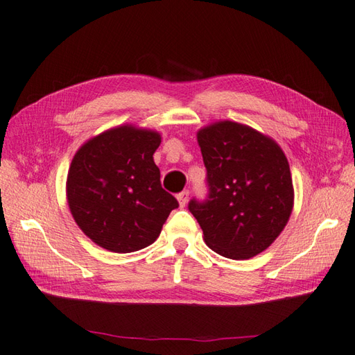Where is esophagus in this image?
I'll use <instances>...</instances> for the list:
<instances>
[{
	"mask_svg": "<svg viewBox=\"0 0 355 355\" xmlns=\"http://www.w3.org/2000/svg\"><path fill=\"white\" fill-rule=\"evenodd\" d=\"M177 200L180 202V207H184L189 201V191H183L177 195Z\"/></svg>",
	"mask_w": 355,
	"mask_h": 355,
	"instance_id": "obj_1",
	"label": "esophagus"
}]
</instances>
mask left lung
Here are the masks:
<instances>
[{
    "label": "left lung",
    "instance_id": "obj_1",
    "mask_svg": "<svg viewBox=\"0 0 355 355\" xmlns=\"http://www.w3.org/2000/svg\"><path fill=\"white\" fill-rule=\"evenodd\" d=\"M209 193L189 211L209 248L243 260L265 251L293 209L291 168L274 140L242 123L222 121L198 131Z\"/></svg>",
    "mask_w": 355,
    "mask_h": 355
}]
</instances>
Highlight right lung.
I'll list each match as a JSON object with an SVG mask.
<instances>
[{"label": "right lung", "instance_id": "obj_1", "mask_svg": "<svg viewBox=\"0 0 355 355\" xmlns=\"http://www.w3.org/2000/svg\"><path fill=\"white\" fill-rule=\"evenodd\" d=\"M160 135L122 125L87 140L73 155L66 196L83 233L113 252H133L159 237L178 201L162 187L153 154Z\"/></svg>", "mask_w": 355, "mask_h": 355}]
</instances>
